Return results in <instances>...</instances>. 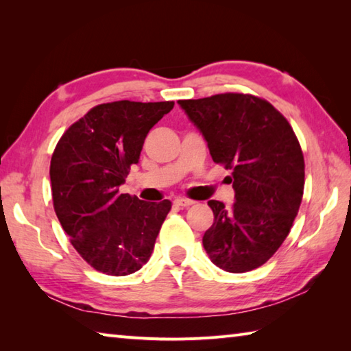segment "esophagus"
Returning a JSON list of instances; mask_svg holds the SVG:
<instances>
[{"label": "esophagus", "instance_id": "obj_1", "mask_svg": "<svg viewBox=\"0 0 351 351\" xmlns=\"http://www.w3.org/2000/svg\"><path fill=\"white\" fill-rule=\"evenodd\" d=\"M193 204H195V200H191V199H185V197L175 199V205L181 206V208H187V206H190Z\"/></svg>", "mask_w": 351, "mask_h": 351}]
</instances>
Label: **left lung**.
Listing matches in <instances>:
<instances>
[{"label":"left lung","instance_id":"left-lung-1","mask_svg":"<svg viewBox=\"0 0 351 351\" xmlns=\"http://www.w3.org/2000/svg\"><path fill=\"white\" fill-rule=\"evenodd\" d=\"M202 132L214 162L228 176L235 202L208 205L213 226L202 243L208 256L229 273L265 264L288 237L302 204L304 160L288 121L270 102L243 93L178 101Z\"/></svg>","mask_w":351,"mask_h":351}]
</instances>
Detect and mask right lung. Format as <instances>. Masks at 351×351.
<instances>
[{"instance_id":"1","label":"right lung","mask_w":351,"mask_h":351,"mask_svg":"<svg viewBox=\"0 0 351 351\" xmlns=\"http://www.w3.org/2000/svg\"><path fill=\"white\" fill-rule=\"evenodd\" d=\"M173 101H116L69 126L52 154L49 178L58 220L87 264L110 276L140 270L154 250L170 200L145 202L121 185L149 130Z\"/></svg>"}]
</instances>
